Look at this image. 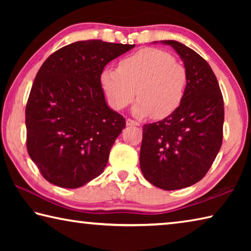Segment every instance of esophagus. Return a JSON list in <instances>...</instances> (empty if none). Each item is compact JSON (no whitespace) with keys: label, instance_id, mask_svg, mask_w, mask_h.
<instances>
[{"label":"esophagus","instance_id":"esophagus-1","mask_svg":"<svg viewBox=\"0 0 251 251\" xmlns=\"http://www.w3.org/2000/svg\"><path fill=\"white\" fill-rule=\"evenodd\" d=\"M126 124H127V126H139L138 122H136L134 120H130V118H127Z\"/></svg>","mask_w":251,"mask_h":251}]
</instances>
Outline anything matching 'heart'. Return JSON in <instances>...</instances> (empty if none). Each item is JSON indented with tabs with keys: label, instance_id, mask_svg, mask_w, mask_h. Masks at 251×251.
<instances>
[{
	"label": "heart",
	"instance_id": "heart-1",
	"mask_svg": "<svg viewBox=\"0 0 251 251\" xmlns=\"http://www.w3.org/2000/svg\"><path fill=\"white\" fill-rule=\"evenodd\" d=\"M100 82L108 105L123 110L139 97L134 106L137 116L154 114L164 118L179 107L185 97L187 72L171 54L145 49L122 59L117 70L105 67Z\"/></svg>",
	"mask_w": 251,
	"mask_h": 251
}]
</instances>
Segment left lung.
<instances>
[{"label":"left lung","instance_id":"left-lung-1","mask_svg":"<svg viewBox=\"0 0 251 251\" xmlns=\"http://www.w3.org/2000/svg\"><path fill=\"white\" fill-rule=\"evenodd\" d=\"M171 45L187 72L185 97L166 118L143 126L139 164L144 177L158 188L175 190L196 184L217 156L223 143L224 99L209 64L176 41Z\"/></svg>","mask_w":251,"mask_h":251}]
</instances>
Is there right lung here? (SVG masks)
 I'll use <instances>...</instances> for the list:
<instances>
[{
    "mask_svg": "<svg viewBox=\"0 0 251 251\" xmlns=\"http://www.w3.org/2000/svg\"><path fill=\"white\" fill-rule=\"evenodd\" d=\"M134 46L78 41L37 72L25 109L26 147L50 184L78 188L103 173L126 122L106 104L100 72Z\"/></svg>",
    "mask_w": 251,
    "mask_h": 251,
    "instance_id": "1",
    "label": "right lung"
}]
</instances>
